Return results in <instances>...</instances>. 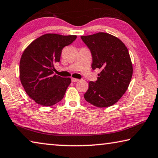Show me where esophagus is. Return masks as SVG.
I'll return each instance as SVG.
<instances>
[{
  "mask_svg": "<svg viewBox=\"0 0 158 158\" xmlns=\"http://www.w3.org/2000/svg\"><path fill=\"white\" fill-rule=\"evenodd\" d=\"M79 79H76V78H72V82H77V81H79Z\"/></svg>",
  "mask_w": 158,
  "mask_h": 158,
  "instance_id": "1",
  "label": "esophagus"
}]
</instances>
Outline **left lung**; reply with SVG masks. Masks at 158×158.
Segmentation results:
<instances>
[{"mask_svg":"<svg viewBox=\"0 0 158 158\" xmlns=\"http://www.w3.org/2000/svg\"><path fill=\"white\" fill-rule=\"evenodd\" d=\"M81 38L91 52L92 69L101 70L97 81L89 83L84 98L96 107L111 106L127 91L133 74L128 49L117 37L104 32Z\"/></svg>","mask_w":158,"mask_h":158,"instance_id":"1","label":"left lung"}]
</instances>
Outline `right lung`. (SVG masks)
<instances>
[{
  "mask_svg": "<svg viewBox=\"0 0 158 158\" xmlns=\"http://www.w3.org/2000/svg\"><path fill=\"white\" fill-rule=\"evenodd\" d=\"M76 39V35L46 34L25 48L19 62V79L37 104L52 106L63 98L71 79L53 74L54 64L60 60L63 48Z\"/></svg>",
  "mask_w": 158,
  "mask_h": 158,
  "instance_id": "right-lung-1",
  "label": "right lung"
}]
</instances>
